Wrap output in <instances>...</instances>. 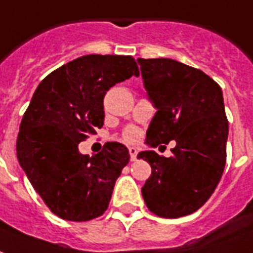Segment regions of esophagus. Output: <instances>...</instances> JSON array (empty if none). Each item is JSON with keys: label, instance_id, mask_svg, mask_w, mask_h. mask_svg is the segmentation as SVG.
I'll list each match as a JSON object with an SVG mask.
<instances>
[{"label": "esophagus", "instance_id": "esophagus-1", "mask_svg": "<svg viewBox=\"0 0 253 253\" xmlns=\"http://www.w3.org/2000/svg\"><path fill=\"white\" fill-rule=\"evenodd\" d=\"M128 153H130V160L135 161L136 160V155H138V149L136 147H128Z\"/></svg>", "mask_w": 253, "mask_h": 253}]
</instances>
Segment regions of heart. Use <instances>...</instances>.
Listing matches in <instances>:
<instances>
[{
  "mask_svg": "<svg viewBox=\"0 0 253 253\" xmlns=\"http://www.w3.org/2000/svg\"><path fill=\"white\" fill-rule=\"evenodd\" d=\"M138 135V132L134 127H127L126 130L123 131V136H125V139L126 141H134Z\"/></svg>",
  "mask_w": 253,
  "mask_h": 253,
  "instance_id": "obj_1",
  "label": "heart"
}]
</instances>
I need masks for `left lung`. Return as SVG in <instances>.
I'll list each match as a JSON object with an SVG mask.
<instances>
[{
    "instance_id": "8db88e82",
    "label": "left lung",
    "mask_w": 253,
    "mask_h": 253,
    "mask_svg": "<svg viewBox=\"0 0 253 253\" xmlns=\"http://www.w3.org/2000/svg\"><path fill=\"white\" fill-rule=\"evenodd\" d=\"M147 96L157 108L146 143L175 141L173 155L141 151L151 175L142 188L149 211L165 218L196 212L220 182L228 119L220 85L203 71L171 59H138Z\"/></svg>"
}]
</instances>
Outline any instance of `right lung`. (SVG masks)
Listing matches in <instances>:
<instances>
[{"instance_id": "1", "label": "right lung", "mask_w": 253, "mask_h": 253, "mask_svg": "<svg viewBox=\"0 0 253 253\" xmlns=\"http://www.w3.org/2000/svg\"><path fill=\"white\" fill-rule=\"evenodd\" d=\"M131 76H139L131 56L87 55L50 72L33 93L20 125L17 158L60 218L88 221L108 208L115 181L130 161L128 150L107 142L89 157L78 146L103 126L108 89Z\"/></svg>"}]
</instances>
